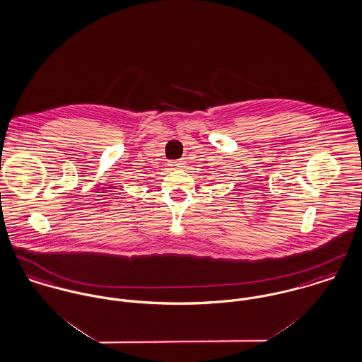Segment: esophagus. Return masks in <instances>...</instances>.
<instances>
[{
	"instance_id": "1",
	"label": "esophagus",
	"mask_w": 362,
	"mask_h": 362,
	"mask_svg": "<svg viewBox=\"0 0 362 362\" xmlns=\"http://www.w3.org/2000/svg\"><path fill=\"white\" fill-rule=\"evenodd\" d=\"M168 165L171 168H182L185 163L182 160H171V162H168Z\"/></svg>"
}]
</instances>
